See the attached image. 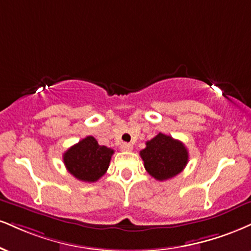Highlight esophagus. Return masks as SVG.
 <instances>
[{"mask_svg":"<svg viewBox=\"0 0 251 251\" xmlns=\"http://www.w3.org/2000/svg\"><path fill=\"white\" fill-rule=\"evenodd\" d=\"M120 150L125 151V152H129V151L133 150V146H132L131 144L124 143V144H122V146H120Z\"/></svg>","mask_w":251,"mask_h":251,"instance_id":"34e87169","label":"esophagus"}]
</instances>
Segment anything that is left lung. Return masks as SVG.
Listing matches in <instances>:
<instances>
[{
	"label": "left lung",
	"instance_id": "left-lung-1",
	"mask_svg": "<svg viewBox=\"0 0 251 251\" xmlns=\"http://www.w3.org/2000/svg\"><path fill=\"white\" fill-rule=\"evenodd\" d=\"M145 170L155 180L174 177L183 171L188 162V151L180 140L159 133L146 143L140 151Z\"/></svg>",
	"mask_w": 251,
	"mask_h": 251
}]
</instances>
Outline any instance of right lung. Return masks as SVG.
<instances>
[{
	"label": "right lung",
	"instance_id": "1",
	"mask_svg": "<svg viewBox=\"0 0 251 251\" xmlns=\"http://www.w3.org/2000/svg\"><path fill=\"white\" fill-rule=\"evenodd\" d=\"M113 150L100 146L95 138L81 139L63 154L69 173L84 182H95L106 173Z\"/></svg>",
	"mask_w": 251,
	"mask_h": 251
}]
</instances>
